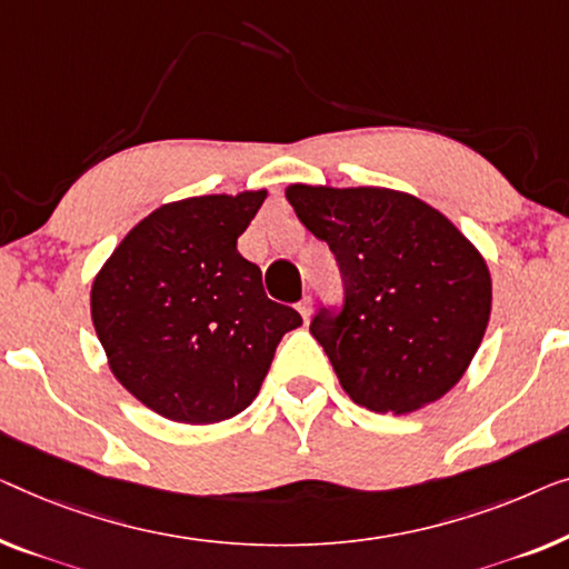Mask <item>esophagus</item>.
<instances>
[{
    "label": "esophagus",
    "mask_w": 569,
    "mask_h": 569,
    "mask_svg": "<svg viewBox=\"0 0 569 569\" xmlns=\"http://www.w3.org/2000/svg\"><path fill=\"white\" fill-rule=\"evenodd\" d=\"M298 310H300L302 320L310 318V312H312V298H310V295H305V298L298 302Z\"/></svg>",
    "instance_id": "obj_1"
}]
</instances>
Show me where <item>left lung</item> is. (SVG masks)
Wrapping results in <instances>:
<instances>
[{"label":"left lung","mask_w":569,"mask_h":569,"mask_svg":"<svg viewBox=\"0 0 569 569\" xmlns=\"http://www.w3.org/2000/svg\"><path fill=\"white\" fill-rule=\"evenodd\" d=\"M302 226L328 243L339 310L310 333L346 395L375 413H410L462 380L490 320V271L449 218L380 187H287Z\"/></svg>","instance_id":"8db88e82"}]
</instances>
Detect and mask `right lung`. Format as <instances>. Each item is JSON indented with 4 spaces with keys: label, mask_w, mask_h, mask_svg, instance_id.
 I'll use <instances>...</instances> for the list:
<instances>
[{
    "label": "right lung",
    "mask_w": 569,
    "mask_h": 569,
    "mask_svg": "<svg viewBox=\"0 0 569 569\" xmlns=\"http://www.w3.org/2000/svg\"><path fill=\"white\" fill-rule=\"evenodd\" d=\"M259 192L169 202L122 238L92 284L94 331L112 375L179 423H218L251 406L300 312L267 298L236 243Z\"/></svg>",
    "instance_id": "1"
}]
</instances>
